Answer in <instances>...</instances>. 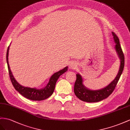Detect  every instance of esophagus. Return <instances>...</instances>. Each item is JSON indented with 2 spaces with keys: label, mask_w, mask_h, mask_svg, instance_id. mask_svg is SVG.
<instances>
[{
  "label": "esophagus",
  "mask_w": 130,
  "mask_h": 130,
  "mask_svg": "<svg viewBox=\"0 0 130 130\" xmlns=\"http://www.w3.org/2000/svg\"><path fill=\"white\" fill-rule=\"evenodd\" d=\"M77 64L75 62H72L70 64V68L72 70H75L77 68Z\"/></svg>",
  "instance_id": "1"
}]
</instances>
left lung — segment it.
Instances as JSON below:
<instances>
[{
	"label": "left lung",
	"mask_w": 130,
	"mask_h": 130,
	"mask_svg": "<svg viewBox=\"0 0 130 130\" xmlns=\"http://www.w3.org/2000/svg\"><path fill=\"white\" fill-rule=\"evenodd\" d=\"M112 32L114 42L116 44L114 47L115 50L120 62L118 73L114 80L111 82L108 86L98 90H91L85 87L83 84L82 77L78 73L76 74L77 78L74 86V92L77 97L82 101L90 103L98 102L107 98L112 93L119 80L124 68V55L120 44L119 39L113 32Z\"/></svg>",
	"instance_id": "1"
}]
</instances>
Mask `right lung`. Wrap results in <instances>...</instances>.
<instances>
[{
    "instance_id": "obj_1",
    "label": "right lung",
    "mask_w": 130,
    "mask_h": 130,
    "mask_svg": "<svg viewBox=\"0 0 130 130\" xmlns=\"http://www.w3.org/2000/svg\"><path fill=\"white\" fill-rule=\"evenodd\" d=\"M10 46V45L9 46L7 50L6 61L7 67H8L10 79L14 89L18 92H20V94H21L22 96H23L24 97L29 100H33V101H41V100L48 98L53 93L55 84H56L57 81L59 77L62 75L63 73H64L65 72L68 71V66H66L65 68L60 70V71L54 73L51 77L48 83L43 88L36 89L35 88H31L24 87L17 82V81L14 78L13 75H12L11 71L8 60Z\"/></svg>"
}]
</instances>
